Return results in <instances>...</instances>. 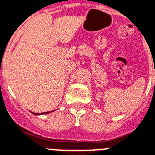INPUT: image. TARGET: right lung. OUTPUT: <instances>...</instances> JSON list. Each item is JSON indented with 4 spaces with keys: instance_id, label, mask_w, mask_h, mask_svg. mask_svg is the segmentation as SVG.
<instances>
[{
    "instance_id": "obj_1",
    "label": "right lung",
    "mask_w": 155,
    "mask_h": 155,
    "mask_svg": "<svg viewBox=\"0 0 155 155\" xmlns=\"http://www.w3.org/2000/svg\"><path fill=\"white\" fill-rule=\"evenodd\" d=\"M53 111H49V112H45V113H39V114H37V113H33V112H31L32 114H33L34 115H41V114H49V113H51Z\"/></svg>"
}]
</instances>
